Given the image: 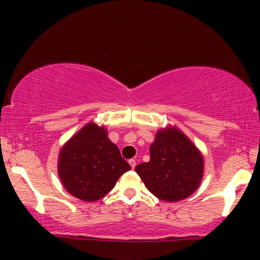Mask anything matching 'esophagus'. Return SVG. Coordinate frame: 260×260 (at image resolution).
I'll return each mask as SVG.
<instances>
[{
	"instance_id": "esophagus-1",
	"label": "esophagus",
	"mask_w": 260,
	"mask_h": 260,
	"mask_svg": "<svg viewBox=\"0 0 260 260\" xmlns=\"http://www.w3.org/2000/svg\"><path fill=\"white\" fill-rule=\"evenodd\" d=\"M129 165H131V168H132V169L136 168V160L131 159V160H129Z\"/></svg>"
}]
</instances>
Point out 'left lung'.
Instances as JSON below:
<instances>
[{
  "instance_id": "left-lung-1",
  "label": "left lung",
  "mask_w": 260,
  "mask_h": 260,
  "mask_svg": "<svg viewBox=\"0 0 260 260\" xmlns=\"http://www.w3.org/2000/svg\"><path fill=\"white\" fill-rule=\"evenodd\" d=\"M155 197L166 202L187 198L203 177V159L193 143L175 128L159 131L150 145V161L136 166Z\"/></svg>"
}]
</instances>
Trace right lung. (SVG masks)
<instances>
[{"label":"right lung","mask_w":260,"mask_h":260,"mask_svg":"<svg viewBox=\"0 0 260 260\" xmlns=\"http://www.w3.org/2000/svg\"><path fill=\"white\" fill-rule=\"evenodd\" d=\"M131 166L106 131L89 123L61 149L58 175L67 192L85 202L99 201Z\"/></svg>","instance_id":"1"}]
</instances>
